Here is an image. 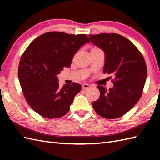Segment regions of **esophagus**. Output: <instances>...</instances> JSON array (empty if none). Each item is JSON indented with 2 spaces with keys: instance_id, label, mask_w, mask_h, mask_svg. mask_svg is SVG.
I'll return each instance as SVG.
<instances>
[{
  "instance_id": "1",
  "label": "esophagus",
  "mask_w": 160,
  "mask_h": 160,
  "mask_svg": "<svg viewBox=\"0 0 160 160\" xmlns=\"http://www.w3.org/2000/svg\"><path fill=\"white\" fill-rule=\"evenodd\" d=\"M90 87H91V86L89 85V84H87V83H84V84H82V89H89V88Z\"/></svg>"
}]
</instances>
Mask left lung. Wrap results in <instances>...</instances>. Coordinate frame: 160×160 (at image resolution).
<instances>
[{
    "instance_id": "left-lung-1",
    "label": "left lung",
    "mask_w": 160,
    "mask_h": 160,
    "mask_svg": "<svg viewBox=\"0 0 160 160\" xmlns=\"http://www.w3.org/2000/svg\"><path fill=\"white\" fill-rule=\"evenodd\" d=\"M89 36L93 44L104 51V73L114 76L111 89L97 86L100 95L93 102V107L102 118H120L142 96L147 75L144 58L133 43L121 35L103 33Z\"/></svg>"
}]
</instances>
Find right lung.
<instances>
[{
	"label": "right lung",
	"mask_w": 160,
	"mask_h": 160,
	"mask_svg": "<svg viewBox=\"0 0 160 160\" xmlns=\"http://www.w3.org/2000/svg\"><path fill=\"white\" fill-rule=\"evenodd\" d=\"M90 40L85 34L60 32L43 33L26 49L20 58L18 79L27 102L44 118L64 116L81 90L73 82L59 87L58 74L69 67L75 54Z\"/></svg>",
	"instance_id": "obj_1"
}]
</instances>
